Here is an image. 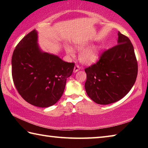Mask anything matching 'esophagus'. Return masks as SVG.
Returning <instances> with one entry per match:
<instances>
[{
  "label": "esophagus",
  "instance_id": "esophagus-1",
  "mask_svg": "<svg viewBox=\"0 0 148 148\" xmlns=\"http://www.w3.org/2000/svg\"><path fill=\"white\" fill-rule=\"evenodd\" d=\"M80 69H81V68H80V66H79V65H77V64L75 65V66L74 68V72H77V71H79Z\"/></svg>",
  "mask_w": 148,
  "mask_h": 148
}]
</instances>
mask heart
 I'll return each instance as SVG.
<instances>
[{
	"instance_id": "heart-1",
	"label": "heart",
	"mask_w": 148,
	"mask_h": 148,
	"mask_svg": "<svg viewBox=\"0 0 148 148\" xmlns=\"http://www.w3.org/2000/svg\"><path fill=\"white\" fill-rule=\"evenodd\" d=\"M76 48L78 50H83L84 47L82 45H77V46H76ZM65 51L69 56H73L74 50L72 47L66 46L65 47ZM100 52H101V47L99 46L87 49L81 54L80 60L82 62L86 64L93 63V62H96L98 60L100 56Z\"/></svg>"
}]
</instances>
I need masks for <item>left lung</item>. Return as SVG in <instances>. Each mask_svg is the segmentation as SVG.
Listing matches in <instances>:
<instances>
[{
	"label": "left lung",
	"instance_id": "obj_1",
	"mask_svg": "<svg viewBox=\"0 0 148 148\" xmlns=\"http://www.w3.org/2000/svg\"><path fill=\"white\" fill-rule=\"evenodd\" d=\"M87 95L99 104L119 101L136 82L138 62L128 37L118 32L117 45L104 51L96 64L85 69Z\"/></svg>",
	"mask_w": 148,
	"mask_h": 148
}]
</instances>
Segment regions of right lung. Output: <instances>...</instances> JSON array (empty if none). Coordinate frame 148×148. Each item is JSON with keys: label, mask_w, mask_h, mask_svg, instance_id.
I'll return each instance as SVG.
<instances>
[{"label": "right lung", "mask_w": 148, "mask_h": 148, "mask_svg": "<svg viewBox=\"0 0 148 148\" xmlns=\"http://www.w3.org/2000/svg\"><path fill=\"white\" fill-rule=\"evenodd\" d=\"M37 42L38 32L34 29L17 45L12 58V78L25 101L35 106L46 108L61 97L74 63L43 52Z\"/></svg>", "instance_id": "1"}]
</instances>
